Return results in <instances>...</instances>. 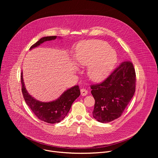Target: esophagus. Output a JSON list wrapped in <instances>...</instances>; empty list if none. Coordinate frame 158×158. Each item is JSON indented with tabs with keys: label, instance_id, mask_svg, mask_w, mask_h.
Segmentation results:
<instances>
[{
	"label": "esophagus",
	"instance_id": "esophagus-1",
	"mask_svg": "<svg viewBox=\"0 0 158 158\" xmlns=\"http://www.w3.org/2000/svg\"><path fill=\"white\" fill-rule=\"evenodd\" d=\"M87 93H88V91H87L86 89H81V96H86V95L87 94Z\"/></svg>",
	"mask_w": 158,
	"mask_h": 158
}]
</instances>
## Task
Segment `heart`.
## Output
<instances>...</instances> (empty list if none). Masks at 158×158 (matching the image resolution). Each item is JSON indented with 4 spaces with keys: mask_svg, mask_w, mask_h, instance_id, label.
<instances>
[{
    "mask_svg": "<svg viewBox=\"0 0 158 158\" xmlns=\"http://www.w3.org/2000/svg\"><path fill=\"white\" fill-rule=\"evenodd\" d=\"M77 60L82 66H89L87 75L91 81L101 82L111 73L118 61L116 51L100 40H90L77 46Z\"/></svg>",
    "mask_w": 158,
    "mask_h": 158,
    "instance_id": "1",
    "label": "heart"
}]
</instances>
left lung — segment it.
<instances>
[{"instance_id": "left-lung-1", "label": "left lung", "mask_w": 158, "mask_h": 158, "mask_svg": "<svg viewBox=\"0 0 158 158\" xmlns=\"http://www.w3.org/2000/svg\"><path fill=\"white\" fill-rule=\"evenodd\" d=\"M136 87L132 62H123L102 83L91 86L95 99L93 118L107 123L119 118L131 100Z\"/></svg>"}]
</instances>
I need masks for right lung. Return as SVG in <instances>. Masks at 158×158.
Here are the masks:
<instances>
[{"label":"right lung","mask_w":158,"mask_h":158,"mask_svg":"<svg viewBox=\"0 0 158 158\" xmlns=\"http://www.w3.org/2000/svg\"><path fill=\"white\" fill-rule=\"evenodd\" d=\"M57 36H47L41 38L31 47L30 50L39 46L44 42L55 40ZM60 38V37H59ZM22 92L27 106L40 120L50 124L60 122L67 115L74 101L80 96L78 85L66 90L57 99L50 102H41L31 96L25 87L23 75L21 73Z\"/></svg>","instance_id":"right-lung-1"}]
</instances>
